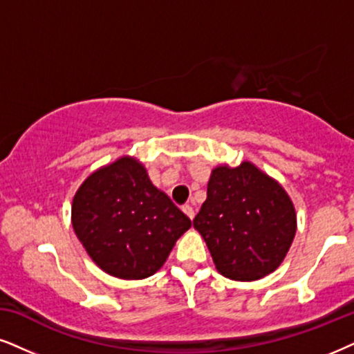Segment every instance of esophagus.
<instances>
[{"instance_id": "esophagus-1", "label": "esophagus", "mask_w": 354, "mask_h": 354, "mask_svg": "<svg viewBox=\"0 0 354 354\" xmlns=\"http://www.w3.org/2000/svg\"><path fill=\"white\" fill-rule=\"evenodd\" d=\"M183 212H185L186 216L191 218V221H192V218H194V207H192V205H189V204L183 205Z\"/></svg>"}]
</instances>
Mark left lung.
I'll list each match as a JSON object with an SVG mask.
<instances>
[{"label":"left lung","instance_id":"1","mask_svg":"<svg viewBox=\"0 0 354 354\" xmlns=\"http://www.w3.org/2000/svg\"><path fill=\"white\" fill-rule=\"evenodd\" d=\"M192 223L222 276L257 281L284 261L297 216L284 187L245 160L239 167L223 163L212 169L207 199Z\"/></svg>","mask_w":354,"mask_h":354}]
</instances>
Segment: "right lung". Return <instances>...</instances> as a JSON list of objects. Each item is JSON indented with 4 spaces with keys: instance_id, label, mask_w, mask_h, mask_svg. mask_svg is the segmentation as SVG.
Here are the masks:
<instances>
[{
    "instance_id": "right-lung-1",
    "label": "right lung",
    "mask_w": 354,
    "mask_h": 354,
    "mask_svg": "<svg viewBox=\"0 0 354 354\" xmlns=\"http://www.w3.org/2000/svg\"><path fill=\"white\" fill-rule=\"evenodd\" d=\"M71 225L102 271L131 281L155 274L191 221L153 186L140 160L124 155L82 183Z\"/></svg>"
}]
</instances>
